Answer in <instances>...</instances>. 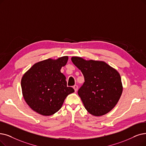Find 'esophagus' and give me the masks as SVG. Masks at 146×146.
Instances as JSON below:
<instances>
[{
  "label": "esophagus",
  "instance_id": "1",
  "mask_svg": "<svg viewBox=\"0 0 146 146\" xmlns=\"http://www.w3.org/2000/svg\"><path fill=\"white\" fill-rule=\"evenodd\" d=\"M73 88L74 89L75 92H77V90H78V86H77V85H75V86H74Z\"/></svg>",
  "mask_w": 146,
  "mask_h": 146
}]
</instances>
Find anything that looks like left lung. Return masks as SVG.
Returning a JSON list of instances; mask_svg holds the SVG:
<instances>
[{
    "label": "left lung",
    "mask_w": 146,
    "mask_h": 146,
    "mask_svg": "<svg viewBox=\"0 0 146 146\" xmlns=\"http://www.w3.org/2000/svg\"><path fill=\"white\" fill-rule=\"evenodd\" d=\"M71 60L84 77L78 94L90 114L101 116L110 112L117 104L123 91L117 70L103 61L86 60L72 57Z\"/></svg>",
    "instance_id": "left-lung-1"
}]
</instances>
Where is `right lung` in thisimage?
I'll return each mask as SVG.
<instances>
[{
    "mask_svg": "<svg viewBox=\"0 0 146 146\" xmlns=\"http://www.w3.org/2000/svg\"><path fill=\"white\" fill-rule=\"evenodd\" d=\"M68 60V56H63L40 61L23 75V96L35 111L42 115H53L61 108L66 96L74 92L72 87L67 86L66 77L60 72Z\"/></svg>",
    "mask_w": 146,
    "mask_h": 146,
    "instance_id": "add662e5",
    "label": "right lung"
}]
</instances>
